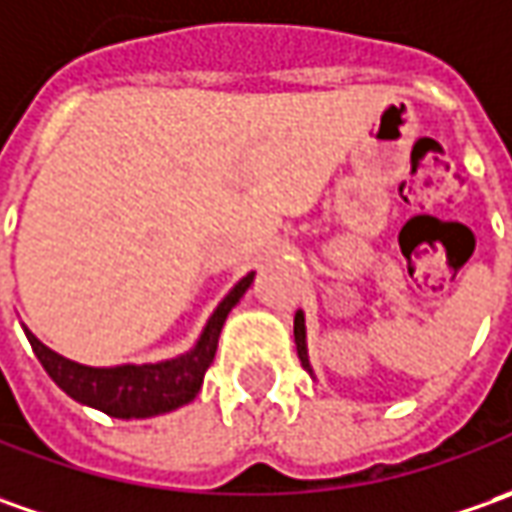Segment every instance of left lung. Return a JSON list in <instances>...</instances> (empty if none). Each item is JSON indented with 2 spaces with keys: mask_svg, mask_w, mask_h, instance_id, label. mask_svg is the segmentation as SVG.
Segmentation results:
<instances>
[{
  "mask_svg": "<svg viewBox=\"0 0 512 512\" xmlns=\"http://www.w3.org/2000/svg\"><path fill=\"white\" fill-rule=\"evenodd\" d=\"M294 343H297V357L303 362V368L311 374L309 348H306V317H303V311L294 314Z\"/></svg>",
  "mask_w": 512,
  "mask_h": 512,
  "instance_id": "1",
  "label": "left lung"
}]
</instances>
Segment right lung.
Here are the masks:
<instances>
[{
    "mask_svg": "<svg viewBox=\"0 0 512 512\" xmlns=\"http://www.w3.org/2000/svg\"><path fill=\"white\" fill-rule=\"evenodd\" d=\"M255 272L246 274L235 283L221 300V306L209 317V323L201 331L198 343L192 351H186L175 360L147 362V365H115V368H93L81 365L50 351L45 343H39L25 328L33 354L39 357L50 379L62 388L67 397H73L81 405L98 408L115 419H147V416L167 414L186 402L198 397L203 385V374L215 360L218 337L229 317V311L238 306V300L252 286Z\"/></svg>",
    "mask_w": 512,
    "mask_h": 512,
    "instance_id": "1",
    "label": "right lung"
}]
</instances>
